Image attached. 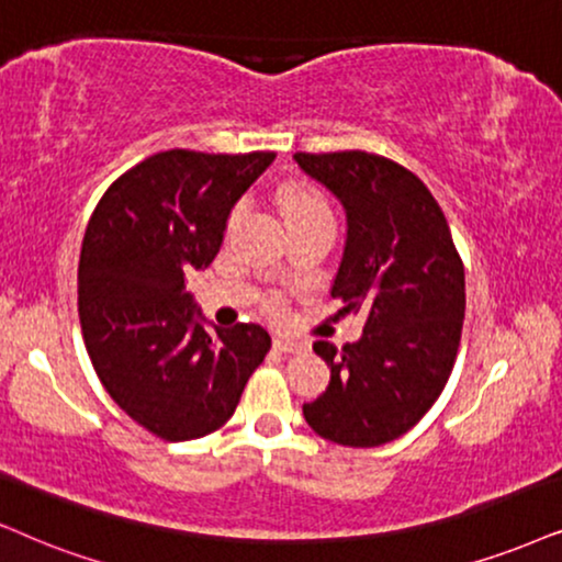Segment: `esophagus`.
Listing matches in <instances>:
<instances>
[{
  "mask_svg": "<svg viewBox=\"0 0 562 562\" xmlns=\"http://www.w3.org/2000/svg\"><path fill=\"white\" fill-rule=\"evenodd\" d=\"M274 350L285 352V355H295L303 350V345L295 342V339H290V337H274Z\"/></svg>",
  "mask_w": 562,
  "mask_h": 562,
  "instance_id": "obj_1",
  "label": "esophagus"
}]
</instances>
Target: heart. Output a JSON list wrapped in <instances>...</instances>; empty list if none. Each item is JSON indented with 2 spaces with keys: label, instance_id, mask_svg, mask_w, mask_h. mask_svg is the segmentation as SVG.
<instances>
[{
  "label": "heart",
  "instance_id": "heart-1",
  "mask_svg": "<svg viewBox=\"0 0 562 562\" xmlns=\"http://www.w3.org/2000/svg\"><path fill=\"white\" fill-rule=\"evenodd\" d=\"M280 207L282 215L290 223V220H301V217H311V215H331L329 202H326L322 191L311 189V187H293L285 189L280 194ZM240 217V207L233 210L231 223H236ZM269 308H277V301H269Z\"/></svg>",
  "mask_w": 562,
  "mask_h": 562
}]
</instances>
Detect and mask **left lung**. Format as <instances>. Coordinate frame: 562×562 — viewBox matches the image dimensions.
I'll return each instance as SVG.
<instances>
[{
	"instance_id": "left-lung-1",
	"label": "left lung",
	"mask_w": 562,
	"mask_h": 562,
	"mask_svg": "<svg viewBox=\"0 0 562 562\" xmlns=\"http://www.w3.org/2000/svg\"><path fill=\"white\" fill-rule=\"evenodd\" d=\"M295 160L345 204L331 295L366 314L358 342H314L331 379L303 417L331 443L371 449L415 428L443 392L464 324V265L443 210L400 162L363 150Z\"/></svg>"
}]
</instances>
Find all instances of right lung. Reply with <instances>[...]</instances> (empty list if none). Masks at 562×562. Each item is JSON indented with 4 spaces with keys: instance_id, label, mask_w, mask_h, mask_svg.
Listing matches in <instances>:
<instances>
[{
    "instance_id": "obj_1",
    "label": "right lung",
    "mask_w": 562,
    "mask_h": 562,
    "mask_svg": "<svg viewBox=\"0 0 562 562\" xmlns=\"http://www.w3.org/2000/svg\"><path fill=\"white\" fill-rule=\"evenodd\" d=\"M274 153L168 150L119 176L92 212L77 305L103 389L170 443L223 428L272 347L259 324L194 322L187 272L217 257L233 204Z\"/></svg>"
}]
</instances>
